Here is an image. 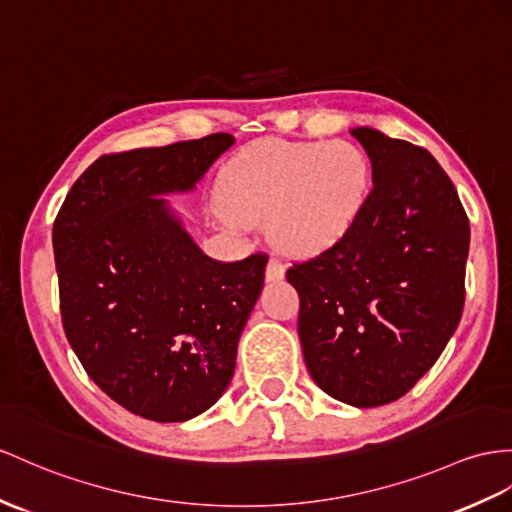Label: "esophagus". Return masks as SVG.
<instances>
[{
  "instance_id": "esophagus-1",
  "label": "esophagus",
  "mask_w": 512,
  "mask_h": 512,
  "mask_svg": "<svg viewBox=\"0 0 512 512\" xmlns=\"http://www.w3.org/2000/svg\"><path fill=\"white\" fill-rule=\"evenodd\" d=\"M284 273H286V267H284L282 260L269 258L267 269H265V280H267V282H278V280L284 278Z\"/></svg>"
}]
</instances>
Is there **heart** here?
Masks as SVG:
<instances>
[{
	"mask_svg": "<svg viewBox=\"0 0 512 512\" xmlns=\"http://www.w3.org/2000/svg\"><path fill=\"white\" fill-rule=\"evenodd\" d=\"M217 217L232 230L267 217L280 249L313 256L339 243L363 215L371 160L350 141L265 139L245 147L221 171Z\"/></svg>",
	"mask_w": 512,
	"mask_h": 512,
	"instance_id": "b5f03b06",
	"label": "heart"
}]
</instances>
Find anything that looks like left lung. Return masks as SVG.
<instances>
[{"label": "left lung", "instance_id": "8db88e82", "mask_svg": "<svg viewBox=\"0 0 512 512\" xmlns=\"http://www.w3.org/2000/svg\"><path fill=\"white\" fill-rule=\"evenodd\" d=\"M371 160L363 215L286 271L297 332L321 391L356 408L406 395L445 350L465 304L469 219L428 149L354 128Z\"/></svg>", "mask_w": 512, "mask_h": 512}]
</instances>
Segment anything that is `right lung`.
<instances>
[{
    "label": "right lung",
    "instance_id": "add662e5",
    "mask_svg": "<svg viewBox=\"0 0 512 512\" xmlns=\"http://www.w3.org/2000/svg\"><path fill=\"white\" fill-rule=\"evenodd\" d=\"M234 145L226 132L97 158L54 221L62 328L84 371L130 413L186 421L234 376L267 254L208 258L167 193L193 191Z\"/></svg>",
    "mask_w": 512,
    "mask_h": 512
}]
</instances>
